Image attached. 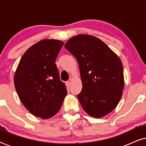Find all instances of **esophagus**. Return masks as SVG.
<instances>
[{
    "label": "esophagus",
    "mask_w": 146,
    "mask_h": 146,
    "mask_svg": "<svg viewBox=\"0 0 146 146\" xmlns=\"http://www.w3.org/2000/svg\"><path fill=\"white\" fill-rule=\"evenodd\" d=\"M66 86L67 88H69L70 86V81L66 82Z\"/></svg>",
    "instance_id": "34e87169"
}]
</instances>
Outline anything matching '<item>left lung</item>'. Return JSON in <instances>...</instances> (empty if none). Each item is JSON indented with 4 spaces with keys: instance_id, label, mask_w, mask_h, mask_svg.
Here are the masks:
<instances>
[{
    "instance_id": "8db88e82",
    "label": "left lung",
    "mask_w": 146,
    "mask_h": 146,
    "mask_svg": "<svg viewBox=\"0 0 146 146\" xmlns=\"http://www.w3.org/2000/svg\"><path fill=\"white\" fill-rule=\"evenodd\" d=\"M64 46L79 65L82 90L77 97L82 107L96 118L108 114L118 104L124 88L121 60L92 35L75 36Z\"/></svg>"
}]
</instances>
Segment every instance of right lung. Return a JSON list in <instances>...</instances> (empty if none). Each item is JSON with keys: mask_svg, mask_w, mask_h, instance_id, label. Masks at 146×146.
I'll return each mask as SVG.
<instances>
[{"mask_svg": "<svg viewBox=\"0 0 146 146\" xmlns=\"http://www.w3.org/2000/svg\"><path fill=\"white\" fill-rule=\"evenodd\" d=\"M64 42L44 39L25 52L14 76L21 102L35 116L48 119L56 114L67 94L55 64Z\"/></svg>", "mask_w": 146, "mask_h": 146, "instance_id": "right-lung-1", "label": "right lung"}]
</instances>
